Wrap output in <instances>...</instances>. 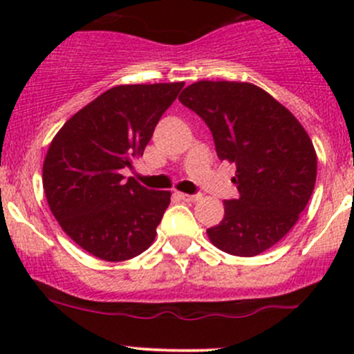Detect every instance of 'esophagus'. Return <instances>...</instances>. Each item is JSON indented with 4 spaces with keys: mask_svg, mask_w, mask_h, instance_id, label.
Returning a JSON list of instances; mask_svg holds the SVG:
<instances>
[{
    "mask_svg": "<svg viewBox=\"0 0 354 354\" xmlns=\"http://www.w3.org/2000/svg\"><path fill=\"white\" fill-rule=\"evenodd\" d=\"M178 197H180L181 200H185V202H197V200L200 198L198 195H188V194H180L178 192Z\"/></svg>",
    "mask_w": 354,
    "mask_h": 354,
    "instance_id": "obj_1",
    "label": "esophagus"
}]
</instances>
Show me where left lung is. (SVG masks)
<instances>
[{"label": "left lung", "instance_id": "1", "mask_svg": "<svg viewBox=\"0 0 354 354\" xmlns=\"http://www.w3.org/2000/svg\"><path fill=\"white\" fill-rule=\"evenodd\" d=\"M210 128L221 160L236 164L240 197L224 200L210 243L238 257L266 252L291 231L317 180V154L289 109L248 82L200 80L180 94Z\"/></svg>", "mask_w": 354, "mask_h": 354}]
</instances>
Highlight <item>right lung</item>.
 Returning a JSON list of instances; mask_svg holds the SVG:
<instances>
[{"label":"right lung","instance_id":"right-lung-1","mask_svg":"<svg viewBox=\"0 0 354 354\" xmlns=\"http://www.w3.org/2000/svg\"><path fill=\"white\" fill-rule=\"evenodd\" d=\"M183 85H118L75 113L53 138L42 166L46 198L62 230L91 255L121 262L154 243L171 192L149 190L121 173L144 156Z\"/></svg>","mask_w":354,"mask_h":354}]
</instances>
